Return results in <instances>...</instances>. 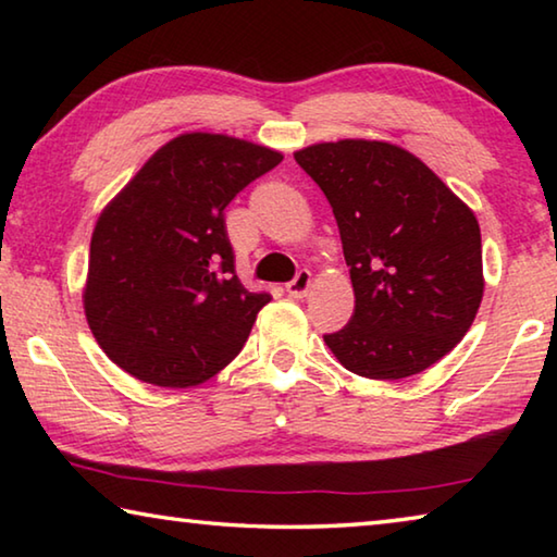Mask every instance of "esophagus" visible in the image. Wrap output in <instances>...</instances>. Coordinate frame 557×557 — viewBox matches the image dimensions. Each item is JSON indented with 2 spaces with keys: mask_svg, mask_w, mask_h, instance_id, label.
I'll use <instances>...</instances> for the list:
<instances>
[{
  "mask_svg": "<svg viewBox=\"0 0 557 557\" xmlns=\"http://www.w3.org/2000/svg\"><path fill=\"white\" fill-rule=\"evenodd\" d=\"M309 285H312V272H309V270H299L297 275H295V280L287 282V292H289V297L301 299V297L307 295Z\"/></svg>",
  "mask_w": 557,
  "mask_h": 557,
  "instance_id": "34e87169",
  "label": "esophagus"
}]
</instances>
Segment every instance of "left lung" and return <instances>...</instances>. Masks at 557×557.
<instances>
[{
  "mask_svg": "<svg viewBox=\"0 0 557 557\" xmlns=\"http://www.w3.org/2000/svg\"><path fill=\"white\" fill-rule=\"evenodd\" d=\"M342 235L356 295L326 346L363 379L398 381L455 348L482 305V233L432 169L388 143L342 139L301 149Z\"/></svg>",
  "mask_w": 557,
  "mask_h": 557,
  "instance_id": "8db88e82",
  "label": "left lung"
}]
</instances>
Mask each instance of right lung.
<instances>
[{"label": "right lung", "mask_w": 557, "mask_h": 557, "mask_svg": "<svg viewBox=\"0 0 557 557\" xmlns=\"http://www.w3.org/2000/svg\"><path fill=\"white\" fill-rule=\"evenodd\" d=\"M280 162L268 147L191 132L159 149L100 213L83 305L122 371L186 388L240 354L272 297L235 275L225 206Z\"/></svg>", "instance_id": "1"}]
</instances>
